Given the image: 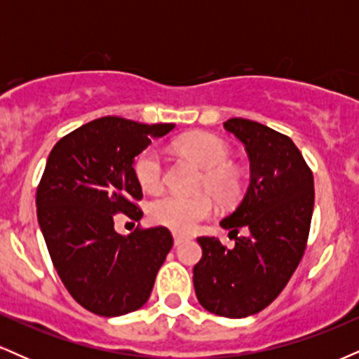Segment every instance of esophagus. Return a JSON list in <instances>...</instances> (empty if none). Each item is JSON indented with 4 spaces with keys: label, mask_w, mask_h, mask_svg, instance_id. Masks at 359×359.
Instances as JSON below:
<instances>
[{
    "label": "esophagus",
    "mask_w": 359,
    "mask_h": 359,
    "mask_svg": "<svg viewBox=\"0 0 359 359\" xmlns=\"http://www.w3.org/2000/svg\"><path fill=\"white\" fill-rule=\"evenodd\" d=\"M184 241H187V238L182 236V234H177V233H174V245H175V246H180V245H182Z\"/></svg>",
    "instance_id": "34e87169"
}]
</instances>
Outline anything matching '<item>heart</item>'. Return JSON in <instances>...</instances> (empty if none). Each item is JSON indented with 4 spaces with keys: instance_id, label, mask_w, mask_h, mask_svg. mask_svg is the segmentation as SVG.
<instances>
[{
    "instance_id": "obj_1",
    "label": "heart",
    "mask_w": 359,
    "mask_h": 359,
    "mask_svg": "<svg viewBox=\"0 0 359 359\" xmlns=\"http://www.w3.org/2000/svg\"><path fill=\"white\" fill-rule=\"evenodd\" d=\"M175 147L205 170L201 179V189L211 194L217 203L231 204L240 196V175L229 165L231 150L221 138L209 133H196L177 140ZM133 168L143 191L155 192L162 187L163 163L156 148H145L135 160ZM211 212L212 201L205 194H165L150 205L151 219L177 233H191Z\"/></svg>"
}]
</instances>
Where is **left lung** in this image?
<instances>
[{
	"label": "left lung",
	"mask_w": 359,
	"mask_h": 359,
	"mask_svg": "<svg viewBox=\"0 0 359 359\" xmlns=\"http://www.w3.org/2000/svg\"><path fill=\"white\" fill-rule=\"evenodd\" d=\"M224 130L245 145L250 185L238 208L219 224L243 237L228 250L214 236H201L203 258L194 266L199 304L216 316L241 319L270 306L302 259L314 211V177L285 135L245 118Z\"/></svg>",
	"instance_id": "8db88e82"
}]
</instances>
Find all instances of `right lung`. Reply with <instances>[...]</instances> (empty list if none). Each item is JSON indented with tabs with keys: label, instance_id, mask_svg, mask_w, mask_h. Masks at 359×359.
<instances>
[{
	"label": "right lung",
	"instance_id": "1",
	"mask_svg": "<svg viewBox=\"0 0 359 359\" xmlns=\"http://www.w3.org/2000/svg\"><path fill=\"white\" fill-rule=\"evenodd\" d=\"M175 128L104 116L65 135L52 148L36 189V217L57 273L82 307L102 317L147 302L174 240L163 226L114 231L113 216H143L135 156Z\"/></svg>",
	"mask_w": 359,
	"mask_h": 359
}]
</instances>
